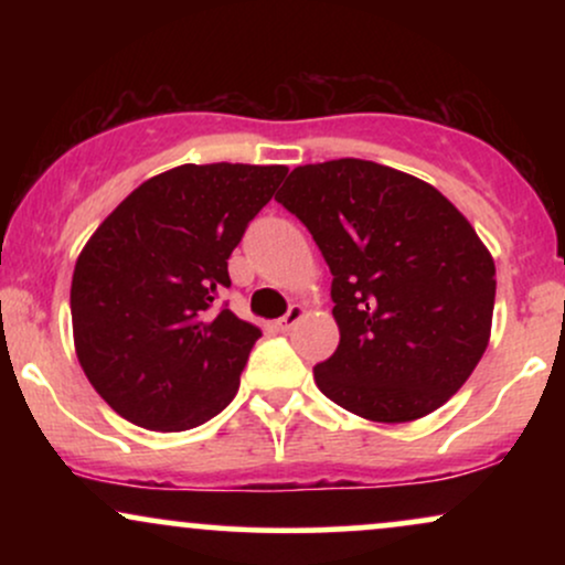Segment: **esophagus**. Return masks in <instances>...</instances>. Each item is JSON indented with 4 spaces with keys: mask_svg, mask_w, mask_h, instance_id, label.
Segmentation results:
<instances>
[{
    "mask_svg": "<svg viewBox=\"0 0 565 565\" xmlns=\"http://www.w3.org/2000/svg\"><path fill=\"white\" fill-rule=\"evenodd\" d=\"M302 316H305V308H302V305H291V308L287 310V316H281V319H278L276 327L281 329V332H291V329H295L297 323L302 321Z\"/></svg>",
    "mask_w": 565,
    "mask_h": 565,
    "instance_id": "34e87169",
    "label": "esophagus"
}]
</instances>
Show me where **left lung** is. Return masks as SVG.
Listing matches in <instances>:
<instances>
[{
  "mask_svg": "<svg viewBox=\"0 0 565 565\" xmlns=\"http://www.w3.org/2000/svg\"><path fill=\"white\" fill-rule=\"evenodd\" d=\"M276 201L332 270L340 345L319 391L372 423H412L468 382L491 334L497 270L444 193L364 159L291 170Z\"/></svg>",
  "mask_w": 565,
  "mask_h": 565,
  "instance_id": "left-lung-1",
  "label": "left lung"
}]
</instances>
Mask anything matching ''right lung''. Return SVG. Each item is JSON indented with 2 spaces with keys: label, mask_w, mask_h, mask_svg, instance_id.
Here are the masks:
<instances>
[{
  "label": "right lung",
  "mask_w": 565,
  "mask_h": 565,
  "mask_svg": "<svg viewBox=\"0 0 565 565\" xmlns=\"http://www.w3.org/2000/svg\"><path fill=\"white\" fill-rule=\"evenodd\" d=\"M287 167L183 164L100 223L71 281L79 364L119 417L180 433L231 404L260 329L217 305L228 257Z\"/></svg>",
  "instance_id": "1"
}]
</instances>
